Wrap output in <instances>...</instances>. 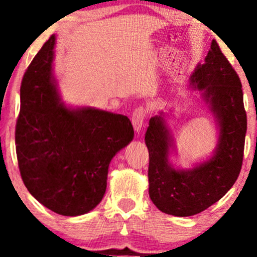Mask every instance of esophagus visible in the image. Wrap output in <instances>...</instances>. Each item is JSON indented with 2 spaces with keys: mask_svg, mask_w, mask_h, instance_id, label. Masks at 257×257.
<instances>
[{
  "mask_svg": "<svg viewBox=\"0 0 257 257\" xmlns=\"http://www.w3.org/2000/svg\"><path fill=\"white\" fill-rule=\"evenodd\" d=\"M146 114L147 112L144 107H138L135 108L134 112H133V116H132V123L134 125L135 132H140L141 128H143L144 124V120L146 118Z\"/></svg>",
  "mask_w": 257,
  "mask_h": 257,
  "instance_id": "34e87169",
  "label": "esophagus"
}]
</instances>
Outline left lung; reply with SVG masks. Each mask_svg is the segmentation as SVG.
<instances>
[{
	"instance_id": "8db88e82",
	"label": "left lung",
	"mask_w": 257,
	"mask_h": 257,
	"mask_svg": "<svg viewBox=\"0 0 257 257\" xmlns=\"http://www.w3.org/2000/svg\"><path fill=\"white\" fill-rule=\"evenodd\" d=\"M191 84L203 91L219 122V144L213 157L193 169L175 170L168 161L172 139L163 117H152L145 135L150 198L159 210L174 216H192L220 200L234 185L243 164L246 112L241 83L215 40L205 63L191 76Z\"/></svg>"
}]
</instances>
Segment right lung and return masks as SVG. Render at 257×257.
<instances>
[{"mask_svg":"<svg viewBox=\"0 0 257 257\" xmlns=\"http://www.w3.org/2000/svg\"><path fill=\"white\" fill-rule=\"evenodd\" d=\"M55 37L29 65L20 87L16 150L20 175L41 204L64 216L90 211L106 191L108 164L134 138L131 119L67 108L52 75Z\"/></svg>","mask_w":257,"mask_h":257,"instance_id":"obj_1","label":"right lung"}]
</instances>
